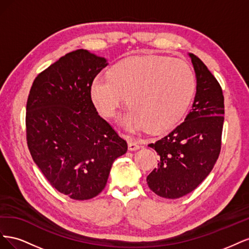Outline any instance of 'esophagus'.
Listing matches in <instances>:
<instances>
[{
	"mask_svg": "<svg viewBox=\"0 0 249 249\" xmlns=\"http://www.w3.org/2000/svg\"><path fill=\"white\" fill-rule=\"evenodd\" d=\"M127 146H129V150H131V152H134V150H137L141 147L138 144V142L134 138H129V141H127Z\"/></svg>",
	"mask_w": 249,
	"mask_h": 249,
	"instance_id": "1",
	"label": "esophagus"
}]
</instances>
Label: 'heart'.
<instances>
[{
    "instance_id": "1",
    "label": "heart",
    "mask_w": 249,
    "mask_h": 249,
    "mask_svg": "<svg viewBox=\"0 0 249 249\" xmlns=\"http://www.w3.org/2000/svg\"><path fill=\"white\" fill-rule=\"evenodd\" d=\"M195 90V77L185 62L166 57L126 59L112 67L109 76H96L90 95L96 109L113 118L124 103L131 109L122 119L126 129L161 134L180 123Z\"/></svg>"
}]
</instances>
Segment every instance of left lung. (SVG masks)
<instances>
[{"instance_id":"obj_1","label":"left lung","mask_w":249,"mask_h":249,"mask_svg":"<svg viewBox=\"0 0 249 249\" xmlns=\"http://www.w3.org/2000/svg\"><path fill=\"white\" fill-rule=\"evenodd\" d=\"M196 77V93L184 122L167 136L148 144L160 157L149 173V189L176 199L196 189L219 157L224 122L222 89L201 60L189 53Z\"/></svg>"}]
</instances>
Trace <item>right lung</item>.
<instances>
[{
	"mask_svg": "<svg viewBox=\"0 0 249 249\" xmlns=\"http://www.w3.org/2000/svg\"><path fill=\"white\" fill-rule=\"evenodd\" d=\"M104 57L77 50L40 72L30 90L27 143L33 161L56 190L76 200L99 195L113 162L127 144L97 113L90 95Z\"/></svg>",
	"mask_w": 249,
	"mask_h": 249,
	"instance_id": "obj_1",
	"label": "right lung"
}]
</instances>
